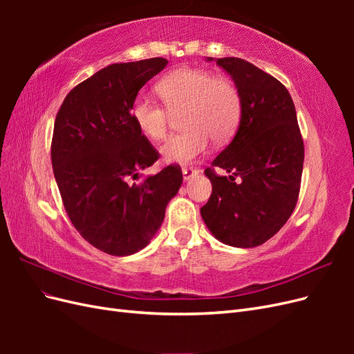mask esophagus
I'll list each match as a JSON object with an SVG mask.
<instances>
[{"label":"esophagus","instance_id":"34e87169","mask_svg":"<svg viewBox=\"0 0 354 354\" xmlns=\"http://www.w3.org/2000/svg\"><path fill=\"white\" fill-rule=\"evenodd\" d=\"M181 173H183L185 180H190L192 177L198 174V169L194 168V167H183V168H181Z\"/></svg>","mask_w":354,"mask_h":354}]
</instances>
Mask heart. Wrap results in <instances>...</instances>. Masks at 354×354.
I'll list each match as a JSON object with an SVG mask.
<instances>
[{
	"instance_id": "1",
	"label": "heart",
	"mask_w": 354,
	"mask_h": 354,
	"mask_svg": "<svg viewBox=\"0 0 354 354\" xmlns=\"http://www.w3.org/2000/svg\"><path fill=\"white\" fill-rule=\"evenodd\" d=\"M156 91L166 104L147 95H137L131 116L147 138H165L171 113L181 115L186 130L171 136L160 153L168 162L185 164L207 151L209 138L216 145L229 142L239 125L242 97L234 82L226 77L198 68H178L156 84Z\"/></svg>"
}]
</instances>
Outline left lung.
Wrapping results in <instances>:
<instances>
[{
    "label": "left lung",
    "instance_id": "obj_1",
    "mask_svg": "<svg viewBox=\"0 0 354 354\" xmlns=\"http://www.w3.org/2000/svg\"><path fill=\"white\" fill-rule=\"evenodd\" d=\"M216 63L238 87L242 115L236 136L205 169L212 194L201 216L220 242L254 248L291 217L301 186L304 143L291 94L281 81L239 57ZM216 167L230 176H218Z\"/></svg>",
    "mask_w": 354,
    "mask_h": 354
}]
</instances>
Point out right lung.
Listing matches in <instances>:
<instances>
[{"mask_svg":"<svg viewBox=\"0 0 354 354\" xmlns=\"http://www.w3.org/2000/svg\"><path fill=\"white\" fill-rule=\"evenodd\" d=\"M167 63L106 66L73 87L56 115L51 164L63 205L81 236L106 254L143 250L183 183L178 165L140 180L159 153L131 116L137 93Z\"/></svg>","mask_w":354,"mask_h":354,"instance_id":"right-lung-1","label":"right lung"}]
</instances>
